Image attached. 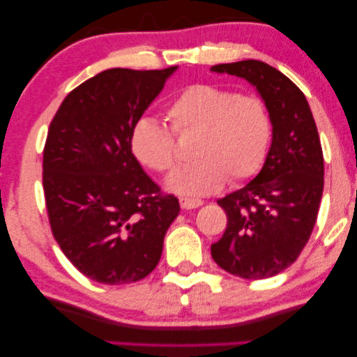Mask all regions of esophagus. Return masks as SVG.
<instances>
[{
    "label": "esophagus",
    "mask_w": 357,
    "mask_h": 357,
    "mask_svg": "<svg viewBox=\"0 0 357 357\" xmlns=\"http://www.w3.org/2000/svg\"><path fill=\"white\" fill-rule=\"evenodd\" d=\"M203 204L202 199H197V198H185L182 197L180 198V206L183 209H195V208H199Z\"/></svg>",
    "instance_id": "obj_1"
}]
</instances>
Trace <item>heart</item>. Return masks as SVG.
<instances>
[{"mask_svg": "<svg viewBox=\"0 0 357 357\" xmlns=\"http://www.w3.org/2000/svg\"><path fill=\"white\" fill-rule=\"evenodd\" d=\"M167 119L170 128L151 116L136 121L131 149L141 164L164 174L177 162L174 133H195L190 151L195 160L167 180L177 193L199 197L216 192L226 180L238 183L255 175L266 158L271 119L265 102L255 96L193 84L170 100Z\"/></svg>", "mask_w": 357, "mask_h": 357, "instance_id": "obj_1", "label": "heart"}]
</instances>
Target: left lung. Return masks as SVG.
I'll return each mask as SVG.
<instances>
[{"instance_id": "1", "label": "left lung", "mask_w": 357, "mask_h": 357, "mask_svg": "<svg viewBox=\"0 0 357 357\" xmlns=\"http://www.w3.org/2000/svg\"><path fill=\"white\" fill-rule=\"evenodd\" d=\"M211 71L250 82L271 119V148L260 174L218 199L227 227L211 245L213 260L222 270L265 280L291 266L314 231L324 193L319 131L305 96L276 68L243 60L214 65Z\"/></svg>"}]
</instances>
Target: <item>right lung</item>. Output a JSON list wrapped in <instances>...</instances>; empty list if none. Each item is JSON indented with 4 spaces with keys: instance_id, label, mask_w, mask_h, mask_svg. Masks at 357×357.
Wrapping results in <instances>:
<instances>
[{
    "instance_id": "obj_1",
    "label": "right lung",
    "mask_w": 357,
    "mask_h": 357,
    "mask_svg": "<svg viewBox=\"0 0 357 357\" xmlns=\"http://www.w3.org/2000/svg\"><path fill=\"white\" fill-rule=\"evenodd\" d=\"M175 70L102 71L66 96L48 128V221L68 260L92 281L128 284L148 276L180 211L131 151L133 126Z\"/></svg>"
}]
</instances>
